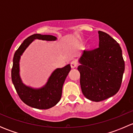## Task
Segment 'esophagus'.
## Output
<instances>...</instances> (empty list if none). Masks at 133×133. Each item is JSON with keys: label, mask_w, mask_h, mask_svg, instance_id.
Returning <instances> with one entry per match:
<instances>
[{"label": "esophagus", "mask_w": 133, "mask_h": 133, "mask_svg": "<svg viewBox=\"0 0 133 133\" xmlns=\"http://www.w3.org/2000/svg\"><path fill=\"white\" fill-rule=\"evenodd\" d=\"M78 65L77 62L75 61V60H73V61L71 62V66L72 68H75Z\"/></svg>", "instance_id": "obj_1"}]
</instances>
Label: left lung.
I'll list each match as a JSON object with an SVG mask.
<instances>
[{
  "mask_svg": "<svg viewBox=\"0 0 133 133\" xmlns=\"http://www.w3.org/2000/svg\"><path fill=\"white\" fill-rule=\"evenodd\" d=\"M98 34L99 47L84 50L78 67L83 95L94 102L102 101L117 93L125 70L118 43L105 32L98 31Z\"/></svg>",
  "mask_w": 133,
  "mask_h": 133,
  "instance_id": "8db88e82",
  "label": "left lung"
}]
</instances>
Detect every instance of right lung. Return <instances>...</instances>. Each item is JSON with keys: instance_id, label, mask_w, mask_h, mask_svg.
Here are the masks:
<instances>
[{"instance_id": "add662e5", "label": "right lung", "mask_w": 133, "mask_h": 133, "mask_svg": "<svg viewBox=\"0 0 133 133\" xmlns=\"http://www.w3.org/2000/svg\"><path fill=\"white\" fill-rule=\"evenodd\" d=\"M35 39L55 41L53 35L34 34L25 39L15 51L11 69V80L20 98L29 106L39 109H48L55 106L62 96L64 81L71 70L70 64L62 68H57L52 73L46 84L40 89L26 86L22 83L19 75V61L21 56Z\"/></svg>"}]
</instances>
